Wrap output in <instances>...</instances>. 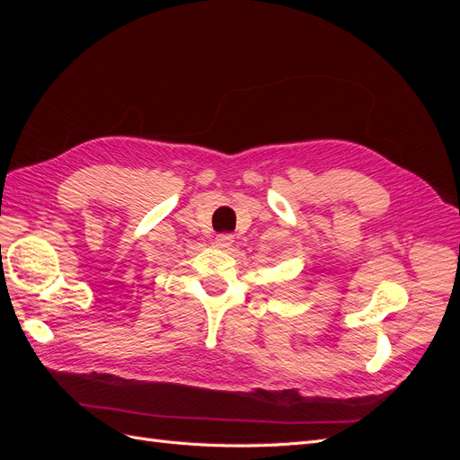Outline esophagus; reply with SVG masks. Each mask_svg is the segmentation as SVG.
<instances>
[{
  "mask_svg": "<svg viewBox=\"0 0 460 460\" xmlns=\"http://www.w3.org/2000/svg\"><path fill=\"white\" fill-rule=\"evenodd\" d=\"M232 243H234V235L232 234H218L217 238H215V245L218 249H228V247H232Z\"/></svg>",
  "mask_w": 460,
  "mask_h": 460,
  "instance_id": "obj_1",
  "label": "esophagus"
}]
</instances>
